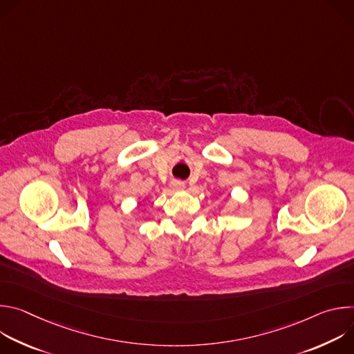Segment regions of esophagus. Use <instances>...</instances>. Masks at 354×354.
I'll return each instance as SVG.
<instances>
[{
    "label": "esophagus",
    "instance_id": "34e87169",
    "mask_svg": "<svg viewBox=\"0 0 354 354\" xmlns=\"http://www.w3.org/2000/svg\"><path fill=\"white\" fill-rule=\"evenodd\" d=\"M174 186H175V187H183V183L179 182V180H175V182H174Z\"/></svg>",
    "mask_w": 354,
    "mask_h": 354
}]
</instances>
